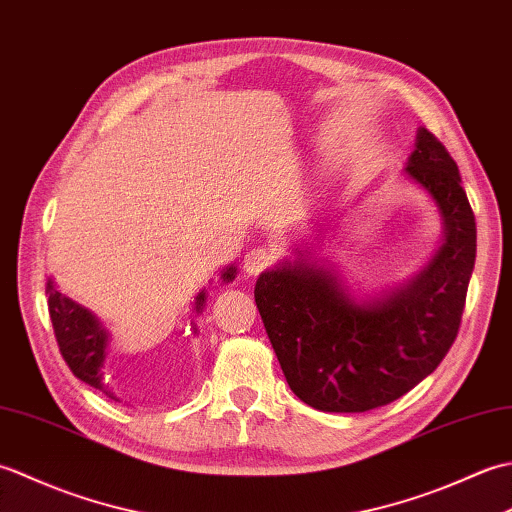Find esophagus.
<instances>
[{
	"label": "esophagus",
	"instance_id": "1",
	"mask_svg": "<svg viewBox=\"0 0 512 512\" xmlns=\"http://www.w3.org/2000/svg\"><path fill=\"white\" fill-rule=\"evenodd\" d=\"M275 259L277 257H275L273 250L264 248V246H257L244 257V270L248 275H259V273H264V270L273 266Z\"/></svg>",
	"mask_w": 512,
	"mask_h": 512
}]
</instances>
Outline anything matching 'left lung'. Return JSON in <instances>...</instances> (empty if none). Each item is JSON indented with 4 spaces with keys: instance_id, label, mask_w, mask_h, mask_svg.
<instances>
[{
    "instance_id": "left-lung-1",
    "label": "left lung",
    "mask_w": 512,
    "mask_h": 512,
    "mask_svg": "<svg viewBox=\"0 0 512 512\" xmlns=\"http://www.w3.org/2000/svg\"><path fill=\"white\" fill-rule=\"evenodd\" d=\"M407 176L444 220V244L407 286L354 301L336 275L306 259L259 275L255 303L299 400L319 411L389 405L427 378L458 336L475 266V215L458 165L420 127Z\"/></svg>"
}]
</instances>
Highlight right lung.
<instances>
[{"mask_svg":"<svg viewBox=\"0 0 512 512\" xmlns=\"http://www.w3.org/2000/svg\"><path fill=\"white\" fill-rule=\"evenodd\" d=\"M235 270V266H228L222 273V279H235ZM46 295L54 336H57L63 361L68 363L72 374L83 380V383L103 391V394L110 396L112 400H118L112 391L107 389L101 372L107 356V332L99 323V319H96L88 308H83L79 303H74L72 299L61 295V292L54 288L52 279H48ZM202 303L204 292H200L198 299H195V310H202Z\"/></svg>","mask_w":512,"mask_h":512,"instance_id":"right-lung-1","label":"right lung"}]
</instances>
